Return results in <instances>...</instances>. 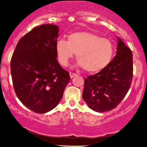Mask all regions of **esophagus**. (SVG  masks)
<instances>
[{"label": "esophagus", "instance_id": "obj_1", "mask_svg": "<svg viewBox=\"0 0 147 147\" xmlns=\"http://www.w3.org/2000/svg\"><path fill=\"white\" fill-rule=\"evenodd\" d=\"M77 76V74H76L71 73V72H70V73H69V76H70V78H73L74 77H75V76Z\"/></svg>", "mask_w": 147, "mask_h": 147}]
</instances>
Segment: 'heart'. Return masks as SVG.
Listing matches in <instances>:
<instances>
[{"label": "heart", "instance_id": "b5f03b06", "mask_svg": "<svg viewBox=\"0 0 147 147\" xmlns=\"http://www.w3.org/2000/svg\"><path fill=\"white\" fill-rule=\"evenodd\" d=\"M58 61L67 66L76 54L78 67L90 73L101 71L108 65L113 55L112 42L95 33L78 31L67 37V41L59 39L55 44Z\"/></svg>", "mask_w": 147, "mask_h": 147}]
</instances>
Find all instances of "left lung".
<instances>
[{
    "mask_svg": "<svg viewBox=\"0 0 147 147\" xmlns=\"http://www.w3.org/2000/svg\"><path fill=\"white\" fill-rule=\"evenodd\" d=\"M117 38V51L112 61L100 72L85 78L82 97L94 111L104 112L115 108L131 85L132 51Z\"/></svg>",
    "mask_w": 147,
    "mask_h": 147,
    "instance_id": "1",
    "label": "left lung"
}]
</instances>
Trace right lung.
I'll list each match as a JSON object with an SVG mask.
<instances>
[{"label": "right lung", "instance_id": "add662e5", "mask_svg": "<svg viewBox=\"0 0 147 147\" xmlns=\"http://www.w3.org/2000/svg\"><path fill=\"white\" fill-rule=\"evenodd\" d=\"M59 27L45 24L33 28L16 46L11 61L13 84L17 97L36 113L53 110L70 81L69 73L57 60L55 44Z\"/></svg>", "mask_w": 147, "mask_h": 147}]
</instances>
